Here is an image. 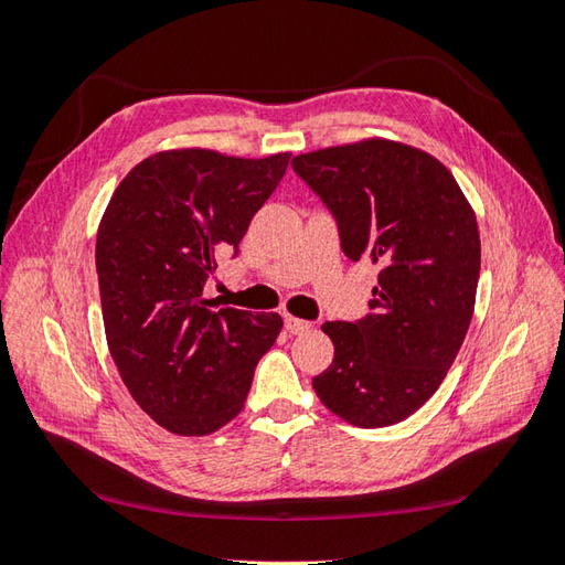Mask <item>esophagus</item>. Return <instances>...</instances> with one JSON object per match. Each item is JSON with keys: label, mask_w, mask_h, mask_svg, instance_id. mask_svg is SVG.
I'll list each match as a JSON object with an SVG mask.
<instances>
[{"label": "esophagus", "mask_w": 565, "mask_h": 565, "mask_svg": "<svg viewBox=\"0 0 565 565\" xmlns=\"http://www.w3.org/2000/svg\"><path fill=\"white\" fill-rule=\"evenodd\" d=\"M284 328L289 334H303L310 330V322L301 320V318H294V316H286L284 318Z\"/></svg>", "instance_id": "34e87169"}]
</instances>
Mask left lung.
<instances>
[{
    "label": "left lung",
    "instance_id": "1",
    "mask_svg": "<svg viewBox=\"0 0 565 565\" xmlns=\"http://www.w3.org/2000/svg\"><path fill=\"white\" fill-rule=\"evenodd\" d=\"M291 164L338 218L344 255L381 267L371 313L322 326L334 359L313 388L354 427L401 423L435 395L471 326L476 213L447 167L398 140L347 142Z\"/></svg>",
    "mask_w": 565,
    "mask_h": 565
}]
</instances>
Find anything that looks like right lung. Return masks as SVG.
Instances as JSON below:
<instances>
[{
  "mask_svg": "<svg viewBox=\"0 0 565 565\" xmlns=\"http://www.w3.org/2000/svg\"><path fill=\"white\" fill-rule=\"evenodd\" d=\"M209 148L154 152L106 206L97 274L106 344L128 393L172 435L203 437L243 411L279 313L213 310L203 284L289 167Z\"/></svg>",
  "mask_w": 565,
  "mask_h": 565,
  "instance_id": "right-lung-1",
  "label": "right lung"
}]
</instances>
